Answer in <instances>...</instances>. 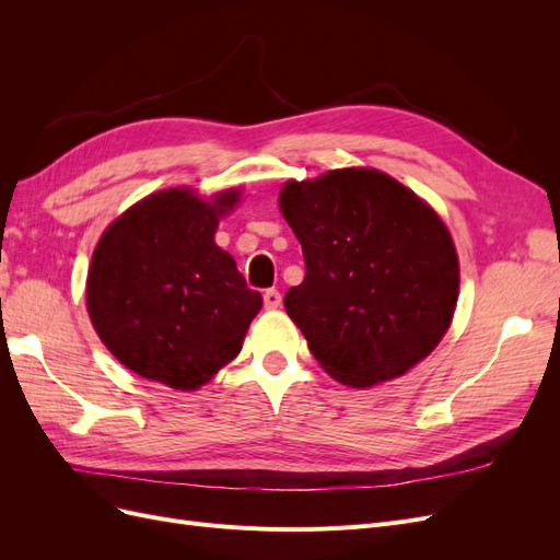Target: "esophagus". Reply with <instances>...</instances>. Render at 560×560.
Segmentation results:
<instances>
[{
    "instance_id": "34e87169",
    "label": "esophagus",
    "mask_w": 560,
    "mask_h": 560,
    "mask_svg": "<svg viewBox=\"0 0 560 560\" xmlns=\"http://www.w3.org/2000/svg\"><path fill=\"white\" fill-rule=\"evenodd\" d=\"M282 303V296H280V292L278 290H266L264 292V306L268 308V311H276L278 306Z\"/></svg>"
}]
</instances>
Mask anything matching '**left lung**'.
<instances>
[{"label": "left lung", "instance_id": "left-lung-1", "mask_svg": "<svg viewBox=\"0 0 560 560\" xmlns=\"http://www.w3.org/2000/svg\"><path fill=\"white\" fill-rule=\"evenodd\" d=\"M280 210L306 261L284 311L322 369L371 387L425 360L460 290L453 238L428 202L381 171L343 167L287 182Z\"/></svg>", "mask_w": 560, "mask_h": 560}]
</instances>
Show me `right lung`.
<instances>
[{"instance_id":"1","label":"right lung","mask_w":560,"mask_h":560,"mask_svg":"<svg viewBox=\"0 0 560 560\" xmlns=\"http://www.w3.org/2000/svg\"><path fill=\"white\" fill-rule=\"evenodd\" d=\"M241 200L165 189L135 202L100 238L86 306L100 341L135 374L175 389L206 385L241 352L261 294L214 243Z\"/></svg>"}]
</instances>
